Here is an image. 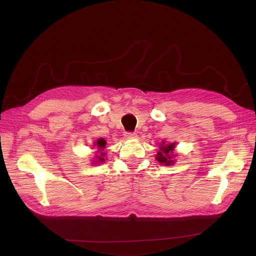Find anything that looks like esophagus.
<instances>
[{
  "instance_id": "obj_1",
  "label": "esophagus",
  "mask_w": 256,
  "mask_h": 256,
  "mask_svg": "<svg viewBox=\"0 0 256 256\" xmlns=\"http://www.w3.org/2000/svg\"><path fill=\"white\" fill-rule=\"evenodd\" d=\"M124 137L126 139H135V138H137V134H135V132H126Z\"/></svg>"
}]
</instances>
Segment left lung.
I'll return each instance as SVG.
<instances>
[{
  "instance_id": "obj_1",
  "label": "left lung",
  "mask_w": 256,
  "mask_h": 256,
  "mask_svg": "<svg viewBox=\"0 0 256 256\" xmlns=\"http://www.w3.org/2000/svg\"><path fill=\"white\" fill-rule=\"evenodd\" d=\"M178 142L168 143L166 141H162L158 144V150L156 154V160L160 163V165L164 166H173L176 164V158L178 154L174 152Z\"/></svg>"
}]
</instances>
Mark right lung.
<instances>
[{"label":"right lung","instance_id":"add662e5","mask_svg":"<svg viewBox=\"0 0 256 256\" xmlns=\"http://www.w3.org/2000/svg\"><path fill=\"white\" fill-rule=\"evenodd\" d=\"M106 141L104 138H98L96 142H93L92 148H96V156L91 160V164L96 166L100 164H104L106 162V152H104L106 150Z\"/></svg>","mask_w":256,"mask_h":256}]
</instances>
